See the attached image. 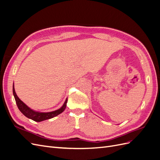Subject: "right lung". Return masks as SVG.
Listing matches in <instances>:
<instances>
[{
  "label": "right lung",
  "instance_id": "obj_1",
  "mask_svg": "<svg viewBox=\"0 0 160 160\" xmlns=\"http://www.w3.org/2000/svg\"><path fill=\"white\" fill-rule=\"evenodd\" d=\"M12 92H13L14 98L16 101L17 105L21 112L24 115L26 116L27 118H29L37 122H42V121H45V120L56 117V116H57L58 115H59L62 112H63V111L65 109L66 106H67V98L66 99L64 104L62 105V107L59 109L51 111V112H39V111H35L31 109L29 107H28L25 103H23L22 101L18 98V97L17 96L15 92V90H14V83L12 86Z\"/></svg>",
  "mask_w": 160,
  "mask_h": 160
}]
</instances>
